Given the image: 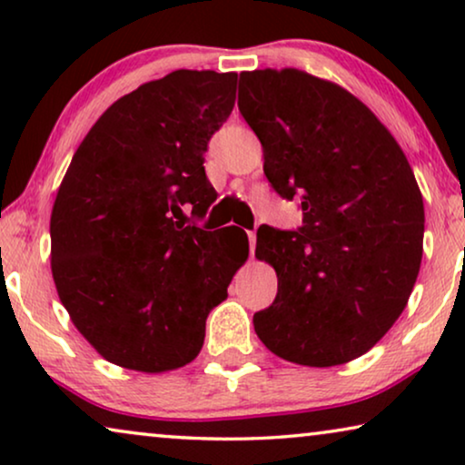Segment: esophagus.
Wrapping results in <instances>:
<instances>
[{
	"mask_svg": "<svg viewBox=\"0 0 465 465\" xmlns=\"http://www.w3.org/2000/svg\"><path fill=\"white\" fill-rule=\"evenodd\" d=\"M250 237V258H253V252H256V232H247Z\"/></svg>",
	"mask_w": 465,
	"mask_h": 465,
	"instance_id": "esophagus-1",
	"label": "esophagus"
}]
</instances>
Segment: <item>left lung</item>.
I'll return each instance as SVG.
<instances>
[{"mask_svg": "<svg viewBox=\"0 0 465 465\" xmlns=\"http://www.w3.org/2000/svg\"><path fill=\"white\" fill-rule=\"evenodd\" d=\"M239 112L277 194L301 199L298 231L258 228L277 296L253 315L266 349L301 366L347 364L402 313L423 253V196L402 148L358 97L301 69L239 80Z\"/></svg>", "mask_w": 465, "mask_h": 465, "instance_id": "8db88e82", "label": "left lung"}]
</instances>
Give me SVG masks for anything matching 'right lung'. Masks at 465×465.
<instances>
[{
  "label": "right lung",
  "mask_w": 465,
  "mask_h": 465,
  "mask_svg": "<svg viewBox=\"0 0 465 465\" xmlns=\"http://www.w3.org/2000/svg\"><path fill=\"white\" fill-rule=\"evenodd\" d=\"M234 86L237 74L209 69L145 82L101 114L63 177L53 279L74 326L112 364L148 374L190 364L247 260L245 241L196 224L218 196L203 163Z\"/></svg>",
  "instance_id": "right-lung-1"
}]
</instances>
